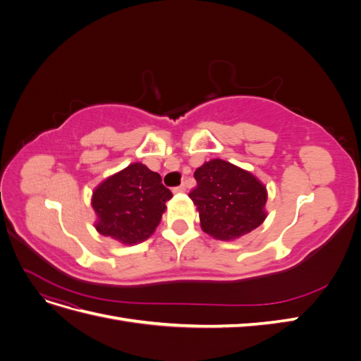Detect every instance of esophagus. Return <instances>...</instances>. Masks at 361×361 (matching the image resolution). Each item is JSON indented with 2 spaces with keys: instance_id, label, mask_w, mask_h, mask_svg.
<instances>
[{
  "instance_id": "34e87169",
  "label": "esophagus",
  "mask_w": 361,
  "mask_h": 361,
  "mask_svg": "<svg viewBox=\"0 0 361 361\" xmlns=\"http://www.w3.org/2000/svg\"><path fill=\"white\" fill-rule=\"evenodd\" d=\"M185 190H187V187H185V183H182V185H179V187L173 188V192H174V194H178V192H185Z\"/></svg>"
}]
</instances>
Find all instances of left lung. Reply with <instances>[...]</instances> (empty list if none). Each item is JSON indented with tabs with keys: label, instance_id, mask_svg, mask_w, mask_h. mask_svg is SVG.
<instances>
[{
	"label": "left lung",
	"instance_id": "1",
	"mask_svg": "<svg viewBox=\"0 0 361 361\" xmlns=\"http://www.w3.org/2000/svg\"><path fill=\"white\" fill-rule=\"evenodd\" d=\"M194 178L197 187L190 199L197 206L204 233L233 241L265 221L268 191L253 173L216 158L195 170Z\"/></svg>",
	"mask_w": 361,
	"mask_h": 361
}]
</instances>
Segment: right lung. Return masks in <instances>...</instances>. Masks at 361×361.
<instances>
[{
	"label": "right lung",
	"mask_w": 361,
	"mask_h": 361,
	"mask_svg": "<svg viewBox=\"0 0 361 361\" xmlns=\"http://www.w3.org/2000/svg\"><path fill=\"white\" fill-rule=\"evenodd\" d=\"M173 197L158 173L133 162L102 180L93 191L94 227L123 245H135L154 235Z\"/></svg>",
	"instance_id": "right-lung-1"
}]
</instances>
